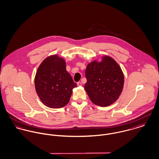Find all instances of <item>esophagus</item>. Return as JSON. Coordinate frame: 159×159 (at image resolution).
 <instances>
[{"label":"esophagus","instance_id":"34e87169","mask_svg":"<svg viewBox=\"0 0 159 159\" xmlns=\"http://www.w3.org/2000/svg\"><path fill=\"white\" fill-rule=\"evenodd\" d=\"M77 85H78V86H82V83H81V82H78V83H77Z\"/></svg>","mask_w":159,"mask_h":159}]
</instances>
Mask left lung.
Returning a JSON list of instances; mask_svg holds the SVG:
<instances>
[{"label":"left lung","mask_w":159,"mask_h":159,"mask_svg":"<svg viewBox=\"0 0 159 159\" xmlns=\"http://www.w3.org/2000/svg\"><path fill=\"white\" fill-rule=\"evenodd\" d=\"M87 82L84 89L92 103L108 107L122 93L124 84L122 70L111 57L103 56L101 61L89 63L85 71Z\"/></svg>","instance_id":"left-lung-1"}]
</instances>
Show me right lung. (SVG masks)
Here are the masks:
<instances>
[{
    "label": "right lung",
    "instance_id": "right-lung-1",
    "mask_svg": "<svg viewBox=\"0 0 159 159\" xmlns=\"http://www.w3.org/2000/svg\"><path fill=\"white\" fill-rule=\"evenodd\" d=\"M34 83L39 98L51 108H60L67 105L73 89L77 86L66 70V61L57 54L48 56L42 61Z\"/></svg>",
    "mask_w": 159,
    "mask_h": 159
}]
</instances>
